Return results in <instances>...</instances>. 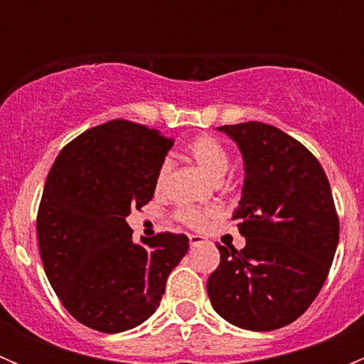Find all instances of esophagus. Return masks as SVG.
<instances>
[{
  "label": "esophagus",
  "mask_w": 364,
  "mask_h": 364,
  "mask_svg": "<svg viewBox=\"0 0 364 364\" xmlns=\"http://www.w3.org/2000/svg\"><path fill=\"white\" fill-rule=\"evenodd\" d=\"M188 240H190V247L192 248H196V247H200V245H204V243H208V240H205V237H203V236H188Z\"/></svg>",
  "instance_id": "obj_1"
}]
</instances>
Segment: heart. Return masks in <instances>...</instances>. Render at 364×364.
I'll return each mask as SVG.
<instances>
[{
  "mask_svg": "<svg viewBox=\"0 0 364 364\" xmlns=\"http://www.w3.org/2000/svg\"><path fill=\"white\" fill-rule=\"evenodd\" d=\"M190 159L193 160V164L208 176L211 181H220L223 176L227 174L230 165L229 151H227L225 144H223L220 139L213 137V135H199V137L193 139L192 142L186 148ZM172 164L168 160L161 161L156 172V188H164L168 181V176H171ZM179 220L183 223H186L192 229H203L208 225V222L211 218H215L216 211L209 209V211H199V209H181L179 211Z\"/></svg>",
  "mask_w": 364,
  "mask_h": 364,
  "instance_id": "b5f03b06",
  "label": "heart"
}]
</instances>
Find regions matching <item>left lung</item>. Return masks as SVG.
Segmentation results:
<instances>
[{
    "label": "left lung",
    "instance_id": "8db88e82",
    "mask_svg": "<svg viewBox=\"0 0 364 364\" xmlns=\"http://www.w3.org/2000/svg\"><path fill=\"white\" fill-rule=\"evenodd\" d=\"M218 130L243 155L232 220L247 247L216 245L208 296L230 324L273 331L301 317L328 278L340 234L331 186L318 160L280 128L248 121Z\"/></svg>",
    "mask_w": 364,
    "mask_h": 364
}]
</instances>
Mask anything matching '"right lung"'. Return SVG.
<instances>
[{"mask_svg": "<svg viewBox=\"0 0 364 364\" xmlns=\"http://www.w3.org/2000/svg\"><path fill=\"white\" fill-rule=\"evenodd\" d=\"M172 144L155 128L114 119L68 142L50 167L36 216L40 257L63 306L87 328L142 324L188 252L185 234L134 243L127 223L132 208L153 199Z\"/></svg>", "mask_w": 364, "mask_h": 364, "instance_id": "add662e5", "label": "right lung"}]
</instances>
